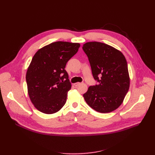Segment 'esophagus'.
Listing matches in <instances>:
<instances>
[{"label": "esophagus", "instance_id": "esophagus-1", "mask_svg": "<svg viewBox=\"0 0 155 155\" xmlns=\"http://www.w3.org/2000/svg\"><path fill=\"white\" fill-rule=\"evenodd\" d=\"M80 83H79V82H78V83H75L74 84V85L75 86V87H77V86H78L79 85H80Z\"/></svg>", "mask_w": 155, "mask_h": 155}]
</instances>
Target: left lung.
I'll return each instance as SVG.
<instances>
[{
  "label": "left lung",
  "instance_id": "obj_1",
  "mask_svg": "<svg viewBox=\"0 0 155 155\" xmlns=\"http://www.w3.org/2000/svg\"><path fill=\"white\" fill-rule=\"evenodd\" d=\"M82 48L97 82V85L88 87L84 99L92 109L101 113L116 110L122 104L130 85L125 56L112 46L100 42H88Z\"/></svg>",
  "mask_w": 155,
  "mask_h": 155
}]
</instances>
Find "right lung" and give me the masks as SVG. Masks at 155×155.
<instances>
[{
    "instance_id": "obj_1",
    "label": "right lung",
    "mask_w": 155,
    "mask_h": 155,
    "mask_svg": "<svg viewBox=\"0 0 155 155\" xmlns=\"http://www.w3.org/2000/svg\"><path fill=\"white\" fill-rule=\"evenodd\" d=\"M79 46V43L57 41L39 49L34 55L26 80L30 100L40 112L54 114L65 104L72 85L64 68Z\"/></svg>"
}]
</instances>
